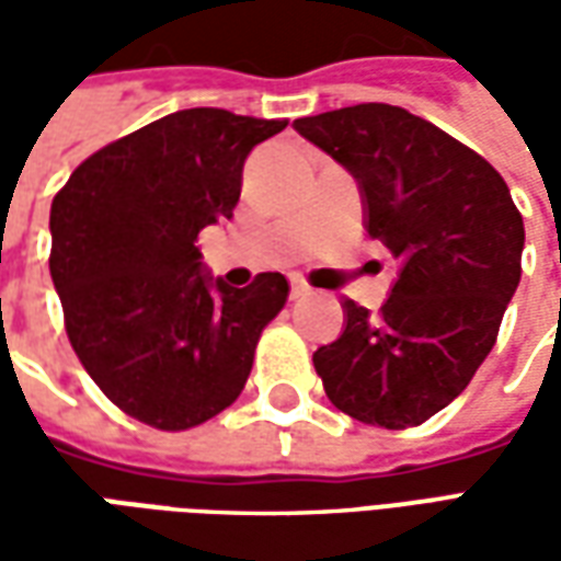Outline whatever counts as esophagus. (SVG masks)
I'll list each match as a JSON object with an SVG mask.
<instances>
[{
	"instance_id": "34e87169",
	"label": "esophagus",
	"mask_w": 561,
	"mask_h": 561,
	"mask_svg": "<svg viewBox=\"0 0 561 561\" xmlns=\"http://www.w3.org/2000/svg\"><path fill=\"white\" fill-rule=\"evenodd\" d=\"M306 294H309V285H306L304 279H297V276H294V279H291V300H300V297H306Z\"/></svg>"
}]
</instances>
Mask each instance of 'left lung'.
Segmentation results:
<instances>
[{
  "instance_id": "obj_1",
  "label": "left lung",
  "mask_w": 561,
  "mask_h": 561,
  "mask_svg": "<svg viewBox=\"0 0 561 561\" xmlns=\"http://www.w3.org/2000/svg\"><path fill=\"white\" fill-rule=\"evenodd\" d=\"M352 173L369 237L400 261L378 316L342 300L345 330L312 354L330 402L354 421L417 426L466 390L519 285L523 216L474 149L393 104L294 119Z\"/></svg>"
}]
</instances>
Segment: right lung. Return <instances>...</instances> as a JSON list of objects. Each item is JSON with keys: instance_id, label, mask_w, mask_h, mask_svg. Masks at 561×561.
<instances>
[{"instance_id": "obj_1", "label": "right lung", "mask_w": 561, "mask_h": 561, "mask_svg": "<svg viewBox=\"0 0 561 561\" xmlns=\"http://www.w3.org/2000/svg\"><path fill=\"white\" fill-rule=\"evenodd\" d=\"M285 119L188 107L107 144L50 207V276L71 348L107 400L156 430L225 412L288 300L282 273L213 279L195 245L231 219L243 164Z\"/></svg>"}]
</instances>
